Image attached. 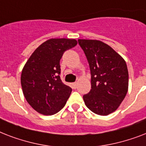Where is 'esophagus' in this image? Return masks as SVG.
Segmentation results:
<instances>
[{
  "instance_id": "34e87169",
  "label": "esophagus",
  "mask_w": 146,
  "mask_h": 146,
  "mask_svg": "<svg viewBox=\"0 0 146 146\" xmlns=\"http://www.w3.org/2000/svg\"><path fill=\"white\" fill-rule=\"evenodd\" d=\"M72 87H73V89H76L77 87V82H73V83H72Z\"/></svg>"
}]
</instances>
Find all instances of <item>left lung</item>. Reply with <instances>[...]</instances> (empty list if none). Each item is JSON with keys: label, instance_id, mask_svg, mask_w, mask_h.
Returning a JSON list of instances; mask_svg holds the SVG:
<instances>
[{"label": "left lung", "instance_id": "1", "mask_svg": "<svg viewBox=\"0 0 146 146\" xmlns=\"http://www.w3.org/2000/svg\"><path fill=\"white\" fill-rule=\"evenodd\" d=\"M89 62L92 89L83 96L87 108L106 116L119 108L128 91L126 61L108 44L99 40L78 39Z\"/></svg>", "mask_w": 146, "mask_h": 146}]
</instances>
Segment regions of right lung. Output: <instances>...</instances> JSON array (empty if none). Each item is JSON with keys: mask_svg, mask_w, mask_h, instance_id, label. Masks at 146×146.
I'll return each instance as SVG.
<instances>
[{"mask_svg": "<svg viewBox=\"0 0 146 146\" xmlns=\"http://www.w3.org/2000/svg\"><path fill=\"white\" fill-rule=\"evenodd\" d=\"M77 44L71 38H50L35 49L24 65L21 86L24 97L35 111L43 115L60 111L72 89L62 82L60 60L66 50Z\"/></svg>", "mask_w": 146, "mask_h": 146, "instance_id": "obj_1", "label": "right lung"}]
</instances>
